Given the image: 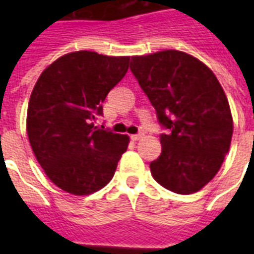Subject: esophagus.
Here are the masks:
<instances>
[{
    "instance_id": "34e87169",
    "label": "esophagus",
    "mask_w": 254,
    "mask_h": 254,
    "mask_svg": "<svg viewBox=\"0 0 254 254\" xmlns=\"http://www.w3.org/2000/svg\"><path fill=\"white\" fill-rule=\"evenodd\" d=\"M143 137H144L143 133H138V134H132V140H134V141H138V140H141Z\"/></svg>"
}]
</instances>
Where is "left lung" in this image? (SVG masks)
Masks as SVG:
<instances>
[{
    "instance_id": "obj_1",
    "label": "left lung",
    "mask_w": 254,
    "mask_h": 254,
    "mask_svg": "<svg viewBox=\"0 0 254 254\" xmlns=\"http://www.w3.org/2000/svg\"><path fill=\"white\" fill-rule=\"evenodd\" d=\"M130 70L169 129L151 174L174 193H196L218 174L231 144L233 116L222 85L205 64L178 50L133 56Z\"/></svg>"
}]
</instances>
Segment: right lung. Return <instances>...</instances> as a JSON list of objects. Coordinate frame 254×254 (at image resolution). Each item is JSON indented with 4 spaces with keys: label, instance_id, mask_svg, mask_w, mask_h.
<instances>
[{
    "label": "right lung",
    "instance_id": "obj_1",
    "mask_svg": "<svg viewBox=\"0 0 254 254\" xmlns=\"http://www.w3.org/2000/svg\"><path fill=\"white\" fill-rule=\"evenodd\" d=\"M130 57L67 53L41 73L27 110L31 148L50 181L87 196L106 187L127 151V134L95 127L106 96L127 74Z\"/></svg>",
    "mask_w": 254,
    "mask_h": 254
}]
</instances>
